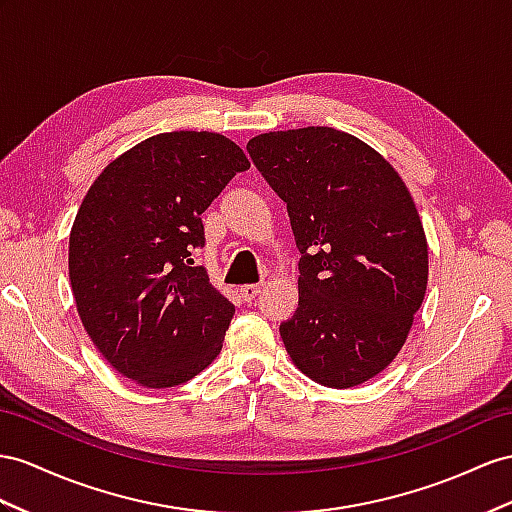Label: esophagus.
<instances>
[{
  "label": "esophagus",
  "mask_w": 512,
  "mask_h": 512,
  "mask_svg": "<svg viewBox=\"0 0 512 512\" xmlns=\"http://www.w3.org/2000/svg\"><path fill=\"white\" fill-rule=\"evenodd\" d=\"M259 292H261V285H257V283L240 287V294L244 298V303H253V300L259 296Z\"/></svg>",
  "instance_id": "obj_1"
}]
</instances>
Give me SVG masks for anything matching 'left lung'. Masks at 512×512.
<instances>
[{"label": "left lung", "mask_w": 512, "mask_h": 512, "mask_svg": "<svg viewBox=\"0 0 512 512\" xmlns=\"http://www.w3.org/2000/svg\"><path fill=\"white\" fill-rule=\"evenodd\" d=\"M246 151L287 203L298 261V309L279 326L311 381L348 389L396 359L422 307L428 244L400 175L333 127L270 131Z\"/></svg>", "instance_id": "8db88e82"}]
</instances>
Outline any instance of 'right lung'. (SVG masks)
<instances>
[{
  "mask_svg": "<svg viewBox=\"0 0 512 512\" xmlns=\"http://www.w3.org/2000/svg\"><path fill=\"white\" fill-rule=\"evenodd\" d=\"M246 168L225 136L170 131L116 157L84 196L69 238L77 313L136 385H181L220 352L235 307L190 255L205 244L201 214Z\"/></svg>",
  "mask_w": 512,
  "mask_h": 512,
  "instance_id": "right-lung-1",
  "label": "right lung"
}]
</instances>
